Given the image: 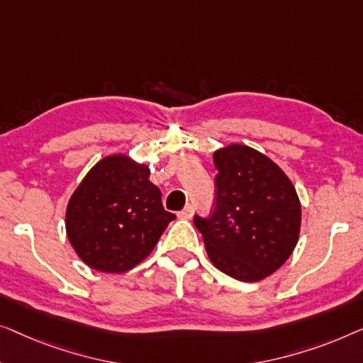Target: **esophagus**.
<instances>
[{
    "mask_svg": "<svg viewBox=\"0 0 363 363\" xmlns=\"http://www.w3.org/2000/svg\"><path fill=\"white\" fill-rule=\"evenodd\" d=\"M177 216H179L181 218H186V220H189V218H192V216H194V207L192 206L184 207L182 211L177 213Z\"/></svg>",
    "mask_w": 363,
    "mask_h": 363,
    "instance_id": "esophagus-1",
    "label": "esophagus"
}]
</instances>
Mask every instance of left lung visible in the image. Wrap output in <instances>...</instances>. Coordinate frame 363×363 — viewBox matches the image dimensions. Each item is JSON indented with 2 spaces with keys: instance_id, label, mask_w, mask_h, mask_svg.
Here are the masks:
<instances>
[{
  "instance_id": "1",
  "label": "left lung",
  "mask_w": 363,
  "mask_h": 363,
  "mask_svg": "<svg viewBox=\"0 0 363 363\" xmlns=\"http://www.w3.org/2000/svg\"><path fill=\"white\" fill-rule=\"evenodd\" d=\"M217 206L212 217H194L217 269L238 281L268 278L291 257L301 230V202L286 172L245 145L213 151Z\"/></svg>"
}]
</instances>
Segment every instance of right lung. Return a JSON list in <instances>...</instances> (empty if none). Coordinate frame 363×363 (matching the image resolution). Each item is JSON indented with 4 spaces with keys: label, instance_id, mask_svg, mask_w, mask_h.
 <instances>
[{
    "label": "right lung",
    "instance_id": "add662e5",
    "mask_svg": "<svg viewBox=\"0 0 363 363\" xmlns=\"http://www.w3.org/2000/svg\"><path fill=\"white\" fill-rule=\"evenodd\" d=\"M145 162L116 152L96 162L70 196L65 232L86 267L111 274L130 272L150 257L174 220Z\"/></svg>",
    "mask_w": 363,
    "mask_h": 363
}]
</instances>
